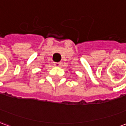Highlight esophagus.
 I'll list each match as a JSON object with an SVG mask.
<instances>
[{
	"label": "esophagus",
	"instance_id": "esophagus-1",
	"mask_svg": "<svg viewBox=\"0 0 126 126\" xmlns=\"http://www.w3.org/2000/svg\"><path fill=\"white\" fill-rule=\"evenodd\" d=\"M54 65L55 66V67H59V66L61 65V63H59V62H58V63H54Z\"/></svg>",
	"mask_w": 126,
	"mask_h": 126
}]
</instances>
